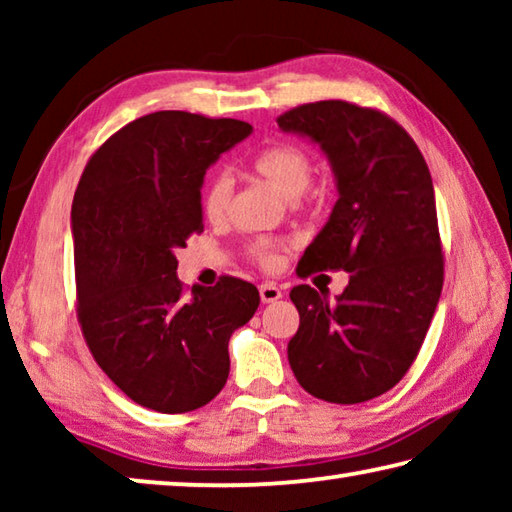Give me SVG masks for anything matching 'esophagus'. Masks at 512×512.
Instances as JSON below:
<instances>
[{"mask_svg": "<svg viewBox=\"0 0 512 512\" xmlns=\"http://www.w3.org/2000/svg\"><path fill=\"white\" fill-rule=\"evenodd\" d=\"M259 298H262V302H275L282 298V289L275 287L273 282H264L262 287H259Z\"/></svg>", "mask_w": 512, "mask_h": 512, "instance_id": "esophagus-1", "label": "esophagus"}]
</instances>
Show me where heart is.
Instances as JSON below:
<instances>
[{
	"label": "heart",
	"mask_w": 512,
	"mask_h": 512,
	"mask_svg": "<svg viewBox=\"0 0 512 512\" xmlns=\"http://www.w3.org/2000/svg\"><path fill=\"white\" fill-rule=\"evenodd\" d=\"M250 167L268 180L277 192L287 198H305L307 187L311 183V176H314V158L305 149V146L293 144V142H277L266 146L264 151H259L253 160H250ZM232 203V178L225 171H216L210 176L203 189V214L207 219L219 223L230 212ZM275 250L277 244L271 239H253L248 244V253L253 255L262 266H273L275 264Z\"/></svg>",
	"instance_id": "heart-1"
}]
</instances>
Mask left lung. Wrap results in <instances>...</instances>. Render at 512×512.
Wrapping results in <instances>:
<instances>
[{"label":"left lung","mask_w":512,"mask_h":512,"mask_svg":"<svg viewBox=\"0 0 512 512\" xmlns=\"http://www.w3.org/2000/svg\"><path fill=\"white\" fill-rule=\"evenodd\" d=\"M277 126L318 142L339 187L332 216L300 259V277L350 273L332 305L309 284L291 289L300 314L291 370L318 400L368 402L413 366L443 289L431 173L413 137L377 108L302 103Z\"/></svg>","instance_id":"left-lung-1"}]
</instances>
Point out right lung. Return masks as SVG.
Listing matches in <instances>:
<instances>
[{
  "instance_id": "right-lung-1",
  "label": "right lung",
  "mask_w": 512,
  "mask_h": 512,
  "mask_svg": "<svg viewBox=\"0 0 512 512\" xmlns=\"http://www.w3.org/2000/svg\"><path fill=\"white\" fill-rule=\"evenodd\" d=\"M239 119L160 110L110 135L72 203L76 316L94 361L146 409H201L228 381V341L259 291L223 275L185 296L176 250L203 232L205 169L250 135Z\"/></svg>"
}]
</instances>
